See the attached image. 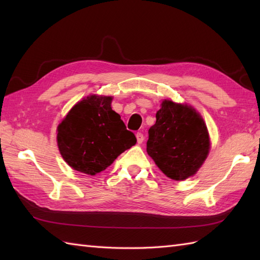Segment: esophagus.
Returning <instances> with one entry per match:
<instances>
[{"instance_id": "1", "label": "esophagus", "mask_w": 260, "mask_h": 260, "mask_svg": "<svg viewBox=\"0 0 260 260\" xmlns=\"http://www.w3.org/2000/svg\"><path fill=\"white\" fill-rule=\"evenodd\" d=\"M136 139H137V143H139V144H142V143L144 142V135H143L141 132H139V133H136Z\"/></svg>"}]
</instances>
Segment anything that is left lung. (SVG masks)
<instances>
[{"label":"left lung","mask_w":260,"mask_h":260,"mask_svg":"<svg viewBox=\"0 0 260 260\" xmlns=\"http://www.w3.org/2000/svg\"><path fill=\"white\" fill-rule=\"evenodd\" d=\"M206 123L197 110L165 101L148 129L146 151L168 178L182 181L194 175L209 154Z\"/></svg>","instance_id":"left-lung-1"}]
</instances>
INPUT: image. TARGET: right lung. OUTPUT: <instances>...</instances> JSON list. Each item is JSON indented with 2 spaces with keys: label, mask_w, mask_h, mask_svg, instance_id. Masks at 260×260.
Returning a JSON list of instances; mask_svg holds the SVG:
<instances>
[{
  "label": "right lung",
  "mask_w": 260,
  "mask_h": 260,
  "mask_svg": "<svg viewBox=\"0 0 260 260\" xmlns=\"http://www.w3.org/2000/svg\"><path fill=\"white\" fill-rule=\"evenodd\" d=\"M112 97L90 95L70 109L58 126L60 154L69 167L88 175L102 172L118 155L136 144L112 109Z\"/></svg>",
  "instance_id": "add662e5"
}]
</instances>
